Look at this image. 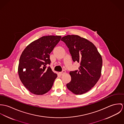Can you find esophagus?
<instances>
[{
    "mask_svg": "<svg viewBox=\"0 0 124 124\" xmlns=\"http://www.w3.org/2000/svg\"><path fill=\"white\" fill-rule=\"evenodd\" d=\"M65 73H66V71H65V70H63L62 71L59 72V75H60V76H62V75H63V74H64Z\"/></svg>",
    "mask_w": 124,
    "mask_h": 124,
    "instance_id": "34e87169",
    "label": "esophagus"
}]
</instances>
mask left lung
I'll return each mask as SVG.
<instances>
[{"mask_svg": "<svg viewBox=\"0 0 124 124\" xmlns=\"http://www.w3.org/2000/svg\"><path fill=\"white\" fill-rule=\"evenodd\" d=\"M61 41L69 48L74 62L80 64L78 70L70 71L71 80L67 84L70 91L81 95L89 91L101 76L102 58L95 46L78 35L63 37Z\"/></svg>", "mask_w": 124, "mask_h": 124, "instance_id": "8db88e82", "label": "left lung"}]
</instances>
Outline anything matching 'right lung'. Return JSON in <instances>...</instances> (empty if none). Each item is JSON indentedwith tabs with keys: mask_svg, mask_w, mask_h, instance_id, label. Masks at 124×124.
Returning a JSON list of instances; mask_svg holds the SVG:
<instances>
[{
	"mask_svg": "<svg viewBox=\"0 0 124 124\" xmlns=\"http://www.w3.org/2000/svg\"><path fill=\"white\" fill-rule=\"evenodd\" d=\"M61 36H44L25 48L19 58L18 73L21 81L32 93L43 95L52 88L57 75L50 67L49 54Z\"/></svg>",
	"mask_w": 124,
	"mask_h": 124,
	"instance_id": "add662e5",
	"label": "right lung"
}]
</instances>
